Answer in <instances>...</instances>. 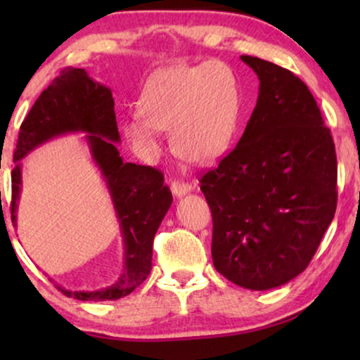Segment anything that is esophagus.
<instances>
[{"mask_svg": "<svg viewBox=\"0 0 360 360\" xmlns=\"http://www.w3.org/2000/svg\"><path fill=\"white\" fill-rule=\"evenodd\" d=\"M170 190L172 193H174L176 198H181V196H185L186 193H190L191 191V185L185 184V181H179V180H174L170 184Z\"/></svg>", "mask_w": 360, "mask_h": 360, "instance_id": "1", "label": "esophagus"}]
</instances>
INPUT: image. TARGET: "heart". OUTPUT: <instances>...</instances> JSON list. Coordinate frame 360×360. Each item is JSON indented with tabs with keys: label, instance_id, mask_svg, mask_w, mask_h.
<instances>
[{
	"label": "heart",
	"instance_id": "1",
	"mask_svg": "<svg viewBox=\"0 0 360 360\" xmlns=\"http://www.w3.org/2000/svg\"><path fill=\"white\" fill-rule=\"evenodd\" d=\"M141 108L122 120V132L142 159L155 160L164 147V129H172L176 154L211 164L226 154L234 137L239 83L218 60L164 68L147 82Z\"/></svg>",
	"mask_w": 360,
	"mask_h": 360
}]
</instances>
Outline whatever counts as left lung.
I'll use <instances>...</instances> for the list:
<instances>
[{
  "instance_id": "left-lung-1",
  "label": "left lung",
  "mask_w": 360,
  "mask_h": 360,
  "mask_svg": "<svg viewBox=\"0 0 360 360\" xmlns=\"http://www.w3.org/2000/svg\"><path fill=\"white\" fill-rule=\"evenodd\" d=\"M259 96L236 149L201 179L213 214L214 269L248 290L307 269L336 213L338 160L308 86L287 68L240 56Z\"/></svg>"
}]
</instances>
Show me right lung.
I'll list each match as a JSON object with an SVG mask.
<instances>
[{"mask_svg": "<svg viewBox=\"0 0 360 360\" xmlns=\"http://www.w3.org/2000/svg\"><path fill=\"white\" fill-rule=\"evenodd\" d=\"M67 134H85L93 164L110 193L122 238V270L110 287L83 292L56 287L82 302H106L126 297L139 287L152 269V243L172 205V193L159 170L124 162L117 150L115 100L106 85L95 82L85 68H65L22 121L14 150L11 174V218L18 226V205L22 191V159L46 142Z\"/></svg>", "mask_w": 360, "mask_h": 360, "instance_id": "add662e5", "label": "right lung"}]
</instances>
